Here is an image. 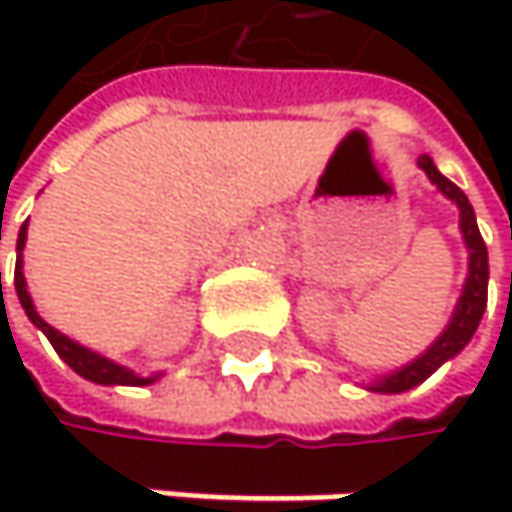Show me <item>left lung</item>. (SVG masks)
<instances>
[{
  "mask_svg": "<svg viewBox=\"0 0 512 512\" xmlns=\"http://www.w3.org/2000/svg\"><path fill=\"white\" fill-rule=\"evenodd\" d=\"M418 165L427 171V177L451 198L457 201L460 207V228L462 237H465V246H468V281H465V290L460 296V305L454 311V320L448 323V329L439 335V341L424 353L421 358H415L412 364H406L403 370L391 373L388 379H382L379 385H373V391H385V394H400V391H409L415 388L418 382H424L433 370H439L448 358H454L460 353L462 347L471 341V335L477 332V323L486 311V287H489V257H486V243L477 231V219H474V210L465 198L457 183H451L445 174H439V168L433 165L430 156H421Z\"/></svg>",
  "mask_w": 512,
  "mask_h": 512,
  "instance_id": "left-lung-1",
  "label": "left lung"
}]
</instances>
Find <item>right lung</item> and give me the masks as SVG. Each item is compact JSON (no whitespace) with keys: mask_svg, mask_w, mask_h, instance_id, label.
Here are the masks:
<instances>
[{"mask_svg":"<svg viewBox=\"0 0 512 512\" xmlns=\"http://www.w3.org/2000/svg\"><path fill=\"white\" fill-rule=\"evenodd\" d=\"M23 246H26V225L20 228V237H17V252H23ZM14 287H17V296H20V305L26 308V317L50 338V344L55 347V353L64 358L79 376H85V379H91V382H100V385H148L151 379H142V376H136L133 370H127V367H118L115 361H109V358L97 356V353H91V350H85V347H79V344H73L70 338H64L61 332H55L50 323H44L41 317H38V311H35V305H32V299H29V290H26V278H23V260L17 257V269H14Z\"/></svg>","mask_w":512,"mask_h":512,"instance_id":"obj_1","label":"right lung"}]
</instances>
